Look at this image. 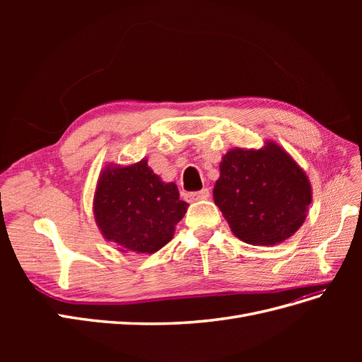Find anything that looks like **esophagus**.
Instances as JSON below:
<instances>
[{
    "label": "esophagus",
    "mask_w": 362,
    "mask_h": 362,
    "mask_svg": "<svg viewBox=\"0 0 362 362\" xmlns=\"http://www.w3.org/2000/svg\"><path fill=\"white\" fill-rule=\"evenodd\" d=\"M189 198L192 201H204V199H208L210 198V190L208 189H202L199 192H193L189 194Z\"/></svg>",
    "instance_id": "esophagus-1"
}]
</instances>
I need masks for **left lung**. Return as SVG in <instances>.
I'll list each match as a JSON object with an SVG mask.
<instances>
[{"mask_svg": "<svg viewBox=\"0 0 362 362\" xmlns=\"http://www.w3.org/2000/svg\"><path fill=\"white\" fill-rule=\"evenodd\" d=\"M218 168L214 204L242 242L279 245L303 225L313 201L311 182L275 141L267 140L261 149H229Z\"/></svg>", "mask_w": 362, "mask_h": 362, "instance_id": "obj_1", "label": "left lung"}]
</instances>
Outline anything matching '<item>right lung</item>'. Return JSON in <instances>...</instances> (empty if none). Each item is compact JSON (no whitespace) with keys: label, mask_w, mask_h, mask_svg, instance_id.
I'll use <instances>...</instances> for the list:
<instances>
[{"label":"right lung","mask_w":362,"mask_h":362,"mask_svg":"<svg viewBox=\"0 0 362 362\" xmlns=\"http://www.w3.org/2000/svg\"><path fill=\"white\" fill-rule=\"evenodd\" d=\"M187 206L177 184L161 181L146 158L128 166L108 164L93 196L95 222L104 238L136 254H154L168 245Z\"/></svg>","instance_id":"add662e5"}]
</instances>
